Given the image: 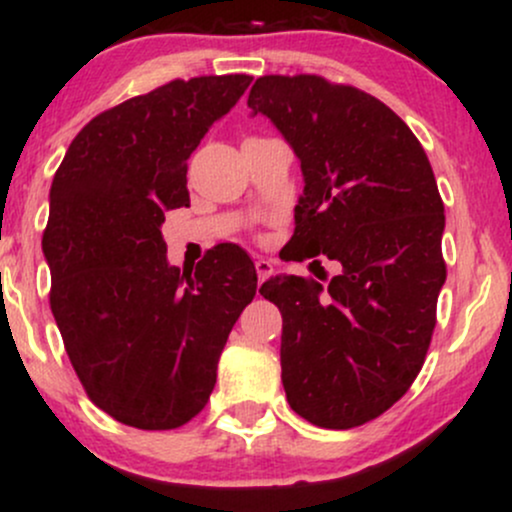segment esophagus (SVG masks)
<instances>
[{
  "mask_svg": "<svg viewBox=\"0 0 512 512\" xmlns=\"http://www.w3.org/2000/svg\"><path fill=\"white\" fill-rule=\"evenodd\" d=\"M255 269H257V276H260V281H264L274 272V262L267 260V257H255Z\"/></svg>",
  "mask_w": 512,
  "mask_h": 512,
  "instance_id": "1",
  "label": "esophagus"
}]
</instances>
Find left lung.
Returning a JSON list of instances; mask_svg holds the SVG:
<instances>
[{
    "label": "left lung",
    "instance_id": "obj_1",
    "mask_svg": "<svg viewBox=\"0 0 512 512\" xmlns=\"http://www.w3.org/2000/svg\"><path fill=\"white\" fill-rule=\"evenodd\" d=\"M248 108L301 161L289 260L342 264L327 286L303 276L262 284L284 317L286 399L315 426H361L409 390L436 327L445 209L433 168L402 117L361 88L269 74Z\"/></svg>",
    "mask_w": 512,
    "mask_h": 512
}]
</instances>
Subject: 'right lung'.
I'll list each match as a JSON object with an SVG mask.
<instances>
[{
  "instance_id": "obj_1",
  "label": "right lung",
  "mask_w": 512,
  "mask_h": 512,
  "mask_svg": "<svg viewBox=\"0 0 512 512\" xmlns=\"http://www.w3.org/2000/svg\"><path fill=\"white\" fill-rule=\"evenodd\" d=\"M248 74L195 76L93 117L50 187V308L88 399L120 424L178 428L204 409L228 334L255 298V264L216 245L170 267L161 223L190 207L187 158Z\"/></svg>"
}]
</instances>
